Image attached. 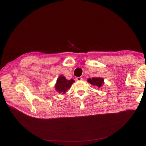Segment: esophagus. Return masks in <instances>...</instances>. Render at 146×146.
<instances>
[{"label":"esophagus","mask_w":146,"mask_h":146,"mask_svg":"<svg viewBox=\"0 0 146 146\" xmlns=\"http://www.w3.org/2000/svg\"><path fill=\"white\" fill-rule=\"evenodd\" d=\"M82 80V78H80V77L76 78V80H77V81H80V80Z\"/></svg>","instance_id":"1"}]
</instances>
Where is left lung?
I'll list each match as a JSON object with an SVG mask.
<instances>
[{"label":"left lung","mask_w":146,"mask_h":146,"mask_svg":"<svg viewBox=\"0 0 146 146\" xmlns=\"http://www.w3.org/2000/svg\"><path fill=\"white\" fill-rule=\"evenodd\" d=\"M104 79L101 78H93L88 79V82L90 83L92 85L96 86L98 88H100L102 86V85L104 83Z\"/></svg>","instance_id":"left-lung-1"}]
</instances>
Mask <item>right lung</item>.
I'll list each match as a JSON object with an SVG mask.
<instances>
[{
  "label": "right lung",
  "instance_id": "1",
  "mask_svg": "<svg viewBox=\"0 0 146 146\" xmlns=\"http://www.w3.org/2000/svg\"><path fill=\"white\" fill-rule=\"evenodd\" d=\"M74 82L73 79L67 80L64 76L61 75L57 80V82L55 85L56 90L60 94H64L66 92L70 89L72 85Z\"/></svg>",
  "mask_w": 146,
  "mask_h": 146
}]
</instances>
